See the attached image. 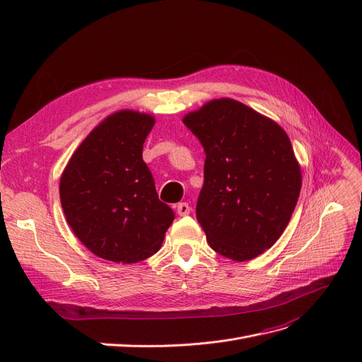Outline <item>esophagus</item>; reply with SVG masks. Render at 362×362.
Returning <instances> with one entry per match:
<instances>
[{"instance_id":"1","label":"esophagus","mask_w":362,"mask_h":362,"mask_svg":"<svg viewBox=\"0 0 362 362\" xmlns=\"http://www.w3.org/2000/svg\"><path fill=\"white\" fill-rule=\"evenodd\" d=\"M177 211L180 216H187L190 213V205L187 202H180L177 205Z\"/></svg>"}]
</instances>
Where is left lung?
<instances>
[{"instance_id":"1","label":"left lung","mask_w":362,"mask_h":362,"mask_svg":"<svg viewBox=\"0 0 362 362\" xmlns=\"http://www.w3.org/2000/svg\"><path fill=\"white\" fill-rule=\"evenodd\" d=\"M205 151L196 217L213 250L247 261L286 231L302 187L291 141L275 120L231 98L185 115Z\"/></svg>"}]
</instances>
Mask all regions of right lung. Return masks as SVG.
<instances>
[{
  "instance_id": "1",
  "label": "right lung",
  "mask_w": 362,
  "mask_h": 362,
  "mask_svg": "<svg viewBox=\"0 0 362 362\" xmlns=\"http://www.w3.org/2000/svg\"><path fill=\"white\" fill-rule=\"evenodd\" d=\"M154 116L119 110L76 148L60 178V202L76 238L96 257L131 264L161 247L175 214L158 199L141 157Z\"/></svg>"
}]
</instances>
